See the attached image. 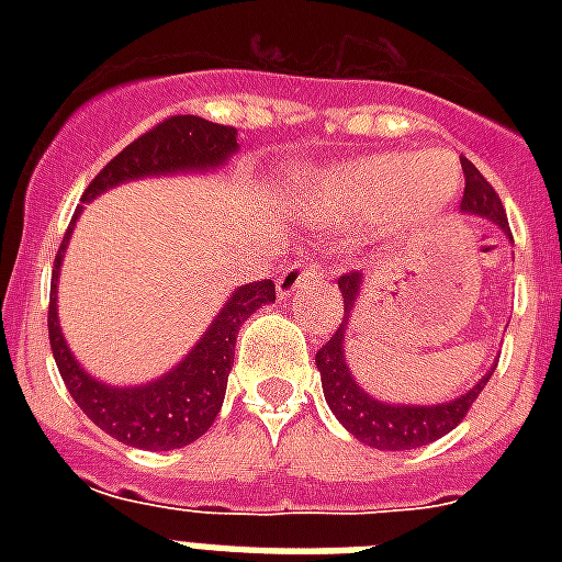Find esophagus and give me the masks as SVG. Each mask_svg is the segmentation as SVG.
Masks as SVG:
<instances>
[{
    "label": "esophagus",
    "instance_id": "esophagus-1",
    "mask_svg": "<svg viewBox=\"0 0 562 562\" xmlns=\"http://www.w3.org/2000/svg\"><path fill=\"white\" fill-rule=\"evenodd\" d=\"M321 273H324V265L317 262L315 256H303V259H297V262L289 265V268L282 271V277L277 280V294H280V297H289L291 291H297L300 285L317 280Z\"/></svg>",
    "mask_w": 562,
    "mask_h": 562
}]
</instances>
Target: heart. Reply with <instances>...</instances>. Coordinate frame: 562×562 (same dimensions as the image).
<instances>
[{"mask_svg": "<svg viewBox=\"0 0 562 562\" xmlns=\"http://www.w3.org/2000/svg\"><path fill=\"white\" fill-rule=\"evenodd\" d=\"M458 189L449 154H375L335 169L321 187V210L338 224H364L391 210V233L431 221Z\"/></svg>", "mask_w": 562, "mask_h": 562, "instance_id": "1", "label": "heart"}]
</instances>
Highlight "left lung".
<instances>
[{"instance_id": "obj_1", "label": "left lung", "mask_w": 562, "mask_h": 562, "mask_svg": "<svg viewBox=\"0 0 562 562\" xmlns=\"http://www.w3.org/2000/svg\"><path fill=\"white\" fill-rule=\"evenodd\" d=\"M461 166L463 178H467L461 212L493 221V224H498L510 236V224H507L505 206H502V198L496 194V189L490 187L487 178L467 157L461 160ZM338 289L344 294V321L338 324L333 338L315 352L324 396L335 417H338V423L356 440L373 446V449H382V452L417 449V446H426L431 440H440L443 435H449L467 417V411L472 408V402L479 400V393L484 391V384L490 382V375H493L496 368H490L487 373L481 375L479 384H472L470 391L461 393L458 400L443 402V405H391V402L375 400V396L364 393L356 384L350 368H347V359H344V338H347L352 306H356V297H359L361 291V273H341Z\"/></svg>"}]
</instances>
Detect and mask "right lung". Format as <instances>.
<instances>
[{
  "label": "right lung",
  "instance_id": "1",
  "mask_svg": "<svg viewBox=\"0 0 562 562\" xmlns=\"http://www.w3.org/2000/svg\"><path fill=\"white\" fill-rule=\"evenodd\" d=\"M236 127L215 125L201 116L166 119L151 131H145L127 148H122L92 178L90 187L83 189L81 201H92L95 194L108 192L125 180L224 166L236 154ZM81 210L83 206L75 210L64 241L57 247L52 297H48V344H52V356H55L66 391L72 393L78 408L101 431L116 437L119 443L151 449V452H169V449L194 443L218 417L221 402L227 393V375L233 370V356H236L238 329L256 308L277 300V289L271 280H262L247 282L233 291L201 341L194 344V350L157 382H148L143 387H110V384L95 382L75 361L57 324V273L64 262L66 241L72 236V224Z\"/></svg>",
  "mask_w": 562,
  "mask_h": 562
}]
</instances>
